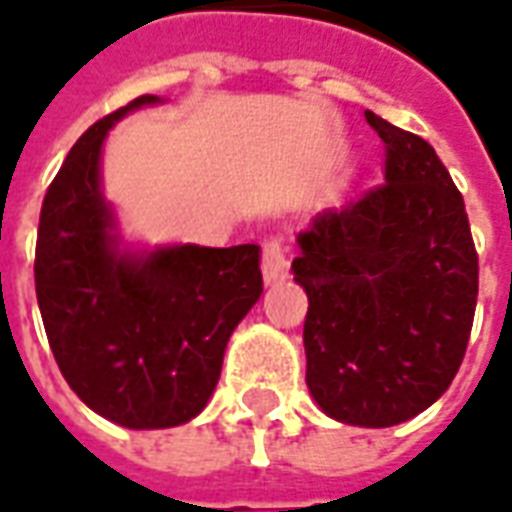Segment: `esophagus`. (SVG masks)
<instances>
[{
	"instance_id": "1",
	"label": "esophagus",
	"mask_w": 512,
	"mask_h": 512,
	"mask_svg": "<svg viewBox=\"0 0 512 512\" xmlns=\"http://www.w3.org/2000/svg\"><path fill=\"white\" fill-rule=\"evenodd\" d=\"M260 268H263V279L268 285L288 279L290 260L285 255V244L279 238H268L263 244V255H260Z\"/></svg>"
}]
</instances>
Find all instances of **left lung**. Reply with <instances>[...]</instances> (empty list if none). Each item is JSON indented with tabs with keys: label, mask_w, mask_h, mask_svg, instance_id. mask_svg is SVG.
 I'll return each instance as SVG.
<instances>
[{
	"label": "left lung",
	"mask_w": 512,
	"mask_h": 512,
	"mask_svg": "<svg viewBox=\"0 0 512 512\" xmlns=\"http://www.w3.org/2000/svg\"><path fill=\"white\" fill-rule=\"evenodd\" d=\"M386 150L384 180L299 233L307 290V386L329 417L389 428L452 384L477 307V249L436 150L365 112Z\"/></svg>",
	"instance_id": "left-lung-1"
}]
</instances>
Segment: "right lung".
Returning <instances> with one entry per match:
<instances>
[{
  "label": "right lung",
  "mask_w": 512,
  "mask_h": 512,
  "mask_svg": "<svg viewBox=\"0 0 512 512\" xmlns=\"http://www.w3.org/2000/svg\"><path fill=\"white\" fill-rule=\"evenodd\" d=\"M139 95L79 136L43 197L35 293L62 376L123 428H172L216 389L230 334L263 293L260 246H167L117 255L98 158Z\"/></svg>",
  "instance_id": "1"
}]
</instances>
